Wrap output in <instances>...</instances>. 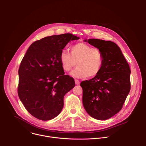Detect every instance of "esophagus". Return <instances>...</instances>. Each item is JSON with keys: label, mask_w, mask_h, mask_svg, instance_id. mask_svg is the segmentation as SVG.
Instances as JSON below:
<instances>
[{"label": "esophagus", "mask_w": 146, "mask_h": 146, "mask_svg": "<svg viewBox=\"0 0 146 146\" xmlns=\"http://www.w3.org/2000/svg\"><path fill=\"white\" fill-rule=\"evenodd\" d=\"M75 83H76V84L79 85V84H80V81H79L78 80L75 79Z\"/></svg>", "instance_id": "34e87169"}]
</instances>
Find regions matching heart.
<instances>
[{
  "mask_svg": "<svg viewBox=\"0 0 146 146\" xmlns=\"http://www.w3.org/2000/svg\"><path fill=\"white\" fill-rule=\"evenodd\" d=\"M59 60L62 69L66 72L70 71L77 65V67L71 72L70 74L77 78L97 76L104 64V57L101 51L84 43L72 46L70 53L67 51H62Z\"/></svg>",
  "mask_w": 146,
  "mask_h": 146,
  "instance_id": "1",
  "label": "heart"
}]
</instances>
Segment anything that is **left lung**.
Masks as SVG:
<instances>
[{"label":"left lung","mask_w":146,"mask_h":146,"mask_svg":"<svg viewBox=\"0 0 146 146\" xmlns=\"http://www.w3.org/2000/svg\"><path fill=\"white\" fill-rule=\"evenodd\" d=\"M88 42L101 51L104 64L97 76L81 82L83 106L94 118L105 120L122 108L131 90V69L114 42L95 38Z\"/></svg>","instance_id":"1"}]
</instances>
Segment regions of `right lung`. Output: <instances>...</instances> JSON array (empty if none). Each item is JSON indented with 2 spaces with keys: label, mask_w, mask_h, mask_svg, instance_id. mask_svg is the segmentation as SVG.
Returning <instances> with one entry per match:
<instances>
[{
  "label": "right lung",
  "mask_w": 146,
  "mask_h": 146,
  "mask_svg": "<svg viewBox=\"0 0 146 146\" xmlns=\"http://www.w3.org/2000/svg\"><path fill=\"white\" fill-rule=\"evenodd\" d=\"M71 33L48 36L37 40L28 49L19 68L18 96L27 110L36 118L47 121L59 114L65 95L75 86L65 75L59 56L70 40Z\"/></svg>",
  "instance_id": "1"
}]
</instances>
